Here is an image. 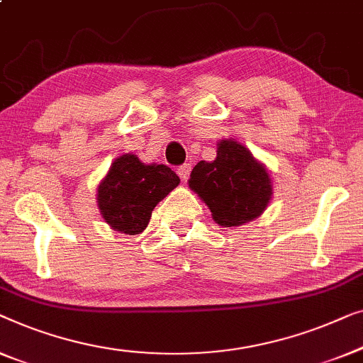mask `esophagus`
Returning a JSON list of instances; mask_svg holds the SVG:
<instances>
[{
  "label": "esophagus",
  "mask_w": 363,
  "mask_h": 363,
  "mask_svg": "<svg viewBox=\"0 0 363 363\" xmlns=\"http://www.w3.org/2000/svg\"><path fill=\"white\" fill-rule=\"evenodd\" d=\"M191 171H192V164H182L179 169H177V174H179L182 182H187L189 176H191Z\"/></svg>",
  "instance_id": "34e87169"
}]
</instances>
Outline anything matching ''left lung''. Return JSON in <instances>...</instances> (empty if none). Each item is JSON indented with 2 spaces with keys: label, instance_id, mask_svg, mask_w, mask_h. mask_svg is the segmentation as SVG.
Wrapping results in <instances>:
<instances>
[{
  "label": "left lung",
  "instance_id": "1",
  "mask_svg": "<svg viewBox=\"0 0 363 363\" xmlns=\"http://www.w3.org/2000/svg\"><path fill=\"white\" fill-rule=\"evenodd\" d=\"M187 184L222 227H240L255 220L273 197L267 166L232 138L217 143L216 160L199 161L194 166Z\"/></svg>",
  "mask_w": 363,
  "mask_h": 363
}]
</instances>
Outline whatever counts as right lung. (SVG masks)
<instances>
[{
    "instance_id": "obj_1",
    "label": "right lung",
    "mask_w": 363,
    "mask_h": 363,
    "mask_svg": "<svg viewBox=\"0 0 363 363\" xmlns=\"http://www.w3.org/2000/svg\"><path fill=\"white\" fill-rule=\"evenodd\" d=\"M181 179L164 164H145L136 155H121L96 187L100 216L115 232L138 235L150 222L152 208L179 186Z\"/></svg>"
}]
</instances>
